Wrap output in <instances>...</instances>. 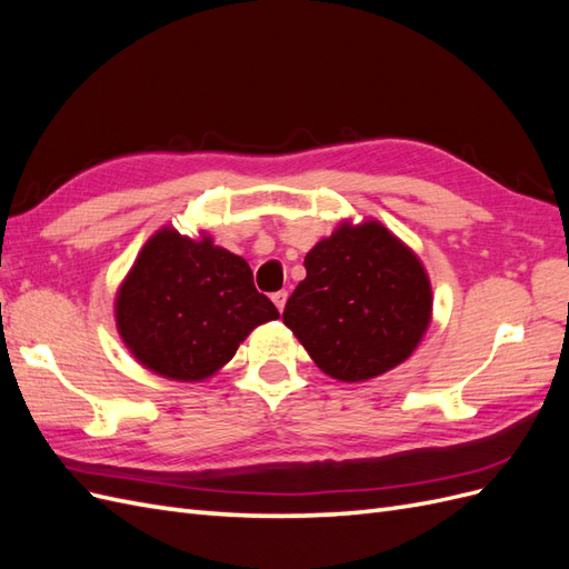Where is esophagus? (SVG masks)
<instances>
[{
    "instance_id": "34e87169",
    "label": "esophagus",
    "mask_w": 569,
    "mask_h": 569,
    "mask_svg": "<svg viewBox=\"0 0 569 569\" xmlns=\"http://www.w3.org/2000/svg\"><path fill=\"white\" fill-rule=\"evenodd\" d=\"M287 297H289V295H287V291H274V295H272V303H274V306H278V311H280V313L284 311V303H287Z\"/></svg>"
}]
</instances>
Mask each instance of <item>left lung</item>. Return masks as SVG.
I'll use <instances>...</instances> for the list:
<instances>
[{"label":"left lung","instance_id":"1","mask_svg":"<svg viewBox=\"0 0 569 569\" xmlns=\"http://www.w3.org/2000/svg\"><path fill=\"white\" fill-rule=\"evenodd\" d=\"M303 266L282 320L325 375L363 382L416 351L432 320V284L382 222H341Z\"/></svg>","mask_w":569,"mask_h":569}]
</instances>
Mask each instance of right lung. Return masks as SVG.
Wrapping results in <instances>:
<instances>
[{"label": "right lung", "mask_w": 569, "mask_h": 569, "mask_svg": "<svg viewBox=\"0 0 569 569\" xmlns=\"http://www.w3.org/2000/svg\"><path fill=\"white\" fill-rule=\"evenodd\" d=\"M278 318L242 256L173 228L142 247L116 297L118 335L137 363L178 382L211 377L253 327Z\"/></svg>", "instance_id": "add662e5"}]
</instances>
